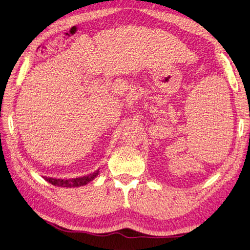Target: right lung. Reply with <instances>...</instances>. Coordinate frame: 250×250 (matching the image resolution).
Wrapping results in <instances>:
<instances>
[{
	"instance_id": "add662e5",
	"label": "right lung",
	"mask_w": 250,
	"mask_h": 250,
	"mask_svg": "<svg viewBox=\"0 0 250 250\" xmlns=\"http://www.w3.org/2000/svg\"><path fill=\"white\" fill-rule=\"evenodd\" d=\"M99 175V169L95 172L90 173V175L83 176L80 178H74V179H56V178H46L44 177L45 181H48L52 185H55V187H61V188H79L82 187V185H86L88 182L92 181L97 176Z\"/></svg>"
}]
</instances>
